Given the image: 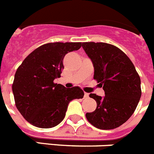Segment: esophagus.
<instances>
[{
    "label": "esophagus",
    "instance_id": "34e87169",
    "mask_svg": "<svg viewBox=\"0 0 154 154\" xmlns=\"http://www.w3.org/2000/svg\"><path fill=\"white\" fill-rule=\"evenodd\" d=\"M89 96V94L88 93H86L85 92V98H88V97Z\"/></svg>",
    "mask_w": 154,
    "mask_h": 154
}]
</instances>
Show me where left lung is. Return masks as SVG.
I'll return each instance as SVG.
<instances>
[{
	"instance_id": "8db88e82",
	"label": "left lung",
	"mask_w": 154,
	"mask_h": 154,
	"mask_svg": "<svg viewBox=\"0 0 154 154\" xmlns=\"http://www.w3.org/2000/svg\"><path fill=\"white\" fill-rule=\"evenodd\" d=\"M82 47L94 66V79L102 85L105 96H89L96 101L95 111L86 113L93 126L103 130L118 128L130 118L140 99L141 80L127 55L114 45L84 42Z\"/></svg>"
}]
</instances>
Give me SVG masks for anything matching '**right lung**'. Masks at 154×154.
Returning a JSON list of instances; mask_svg holds the SVG:
<instances>
[{"label": "right lung", "instance_id": "add662e5", "mask_svg": "<svg viewBox=\"0 0 154 154\" xmlns=\"http://www.w3.org/2000/svg\"><path fill=\"white\" fill-rule=\"evenodd\" d=\"M81 45V42L45 44L32 51L17 69L12 84L15 106L32 125L55 127L65 117L69 102L84 97L79 87L66 88L54 83L64 69V56Z\"/></svg>", "mask_w": 154, "mask_h": 154}]
</instances>
